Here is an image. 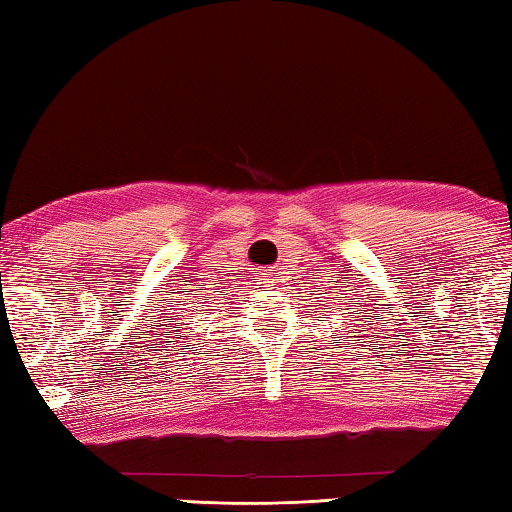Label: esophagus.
Listing matches in <instances>:
<instances>
[{"instance_id": "obj_1", "label": "esophagus", "mask_w": 512, "mask_h": 512, "mask_svg": "<svg viewBox=\"0 0 512 512\" xmlns=\"http://www.w3.org/2000/svg\"><path fill=\"white\" fill-rule=\"evenodd\" d=\"M272 276H274V272H267V270L261 274V283H265V288H270V283H274Z\"/></svg>"}]
</instances>
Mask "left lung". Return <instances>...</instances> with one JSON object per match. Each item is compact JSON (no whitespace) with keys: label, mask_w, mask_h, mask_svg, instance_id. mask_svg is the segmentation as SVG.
<instances>
[{"label":"left lung","mask_w":512,"mask_h":512,"mask_svg":"<svg viewBox=\"0 0 512 512\" xmlns=\"http://www.w3.org/2000/svg\"><path fill=\"white\" fill-rule=\"evenodd\" d=\"M346 276V274H344ZM337 283V281H335ZM337 288H342V285H337ZM344 292H348V290H339V292H324V294H328V299H330V294H333V303L335 301H346V297H339V294H344ZM337 310H342V308H337ZM346 310H351V308H346ZM344 315H348V317H353L355 321H364V319H360L362 317V312H360V306H357L353 312H344ZM371 312H366L364 310V317H369ZM355 326H366V324H355ZM346 342H351V339H346ZM355 342H360V339H355ZM335 344H337V339H335Z\"/></svg>","instance_id":"1"}]
</instances>
